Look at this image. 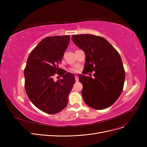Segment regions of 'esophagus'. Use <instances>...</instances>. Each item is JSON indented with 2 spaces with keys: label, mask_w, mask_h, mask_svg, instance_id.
Returning a JSON list of instances; mask_svg holds the SVG:
<instances>
[{
  "label": "esophagus",
  "mask_w": 147,
  "mask_h": 147,
  "mask_svg": "<svg viewBox=\"0 0 147 147\" xmlns=\"http://www.w3.org/2000/svg\"><path fill=\"white\" fill-rule=\"evenodd\" d=\"M75 80L76 82H78L79 81V78L78 76H75Z\"/></svg>",
  "instance_id": "esophagus-1"
}]
</instances>
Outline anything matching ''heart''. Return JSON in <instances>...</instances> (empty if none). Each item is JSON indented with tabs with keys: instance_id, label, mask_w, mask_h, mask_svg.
Segmentation results:
<instances>
[{
	"instance_id": "heart-1",
	"label": "heart",
	"mask_w": 147,
	"mask_h": 147,
	"mask_svg": "<svg viewBox=\"0 0 147 147\" xmlns=\"http://www.w3.org/2000/svg\"><path fill=\"white\" fill-rule=\"evenodd\" d=\"M70 70H71V71H72L73 73H76L78 71V69H77V68H72L70 69Z\"/></svg>"
}]
</instances>
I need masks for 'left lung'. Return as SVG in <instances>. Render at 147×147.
<instances>
[{
    "label": "left lung",
    "instance_id": "8db88e82",
    "mask_svg": "<svg viewBox=\"0 0 147 147\" xmlns=\"http://www.w3.org/2000/svg\"><path fill=\"white\" fill-rule=\"evenodd\" d=\"M73 42L85 53L84 69L95 71L94 78L80 74L82 95L88 106L103 110L117 101L123 91L125 71L119 52L102 37L93 34H75Z\"/></svg>",
    "mask_w": 147,
    "mask_h": 147
}]
</instances>
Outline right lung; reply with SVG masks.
<instances>
[{
    "instance_id": "right-lung-1",
    "label": "right lung",
    "mask_w": 147,
    "mask_h": 147,
    "mask_svg": "<svg viewBox=\"0 0 147 147\" xmlns=\"http://www.w3.org/2000/svg\"><path fill=\"white\" fill-rule=\"evenodd\" d=\"M69 38V35L46 37L27 58L24 71L26 92L31 102L46 113L57 114L65 109L76 82L72 73L61 71L58 67ZM56 74L62 79L55 82L53 76Z\"/></svg>"
}]
</instances>
